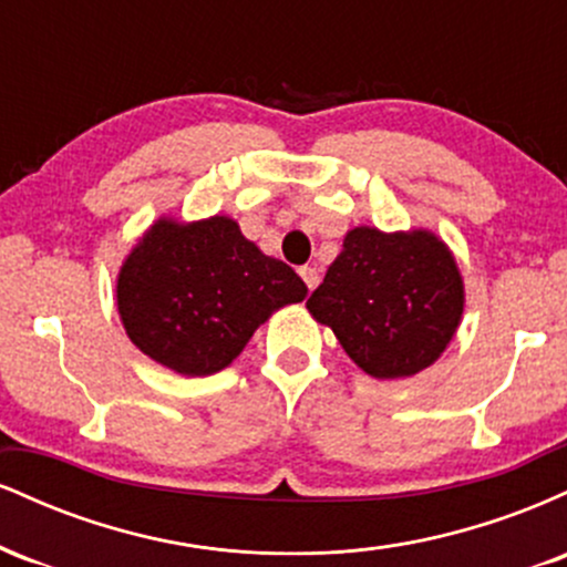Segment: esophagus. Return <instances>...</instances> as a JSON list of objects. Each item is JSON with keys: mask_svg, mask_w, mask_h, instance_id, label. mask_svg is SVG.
I'll return each instance as SVG.
<instances>
[{"mask_svg": "<svg viewBox=\"0 0 567 567\" xmlns=\"http://www.w3.org/2000/svg\"><path fill=\"white\" fill-rule=\"evenodd\" d=\"M301 277H303L306 288H309V290H315L317 285H320V271H317L315 266H303V269H301Z\"/></svg>", "mask_w": 567, "mask_h": 567, "instance_id": "obj_1", "label": "esophagus"}]
</instances>
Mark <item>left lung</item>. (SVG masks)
Masks as SVG:
<instances>
[{"label":"left lung","mask_w":567,"mask_h":567,"mask_svg":"<svg viewBox=\"0 0 567 567\" xmlns=\"http://www.w3.org/2000/svg\"><path fill=\"white\" fill-rule=\"evenodd\" d=\"M306 309L373 379H405L445 351L464 315L451 250L429 231L351 229Z\"/></svg>","instance_id":"obj_1"}]
</instances>
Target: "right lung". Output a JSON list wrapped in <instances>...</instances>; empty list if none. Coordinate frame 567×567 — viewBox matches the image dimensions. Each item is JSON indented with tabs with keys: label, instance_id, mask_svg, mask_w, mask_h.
<instances>
[{
	"label": "right lung",
	"instance_id": "1",
	"mask_svg": "<svg viewBox=\"0 0 567 567\" xmlns=\"http://www.w3.org/2000/svg\"><path fill=\"white\" fill-rule=\"evenodd\" d=\"M303 298V279L264 256L226 216L157 220L116 279L130 341L181 375L231 365L271 311Z\"/></svg>",
	"mask_w": 567,
	"mask_h": 567
}]
</instances>
